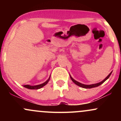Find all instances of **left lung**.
<instances>
[{
	"instance_id": "left-lung-1",
	"label": "left lung",
	"mask_w": 121,
	"mask_h": 121,
	"mask_svg": "<svg viewBox=\"0 0 121 121\" xmlns=\"http://www.w3.org/2000/svg\"><path fill=\"white\" fill-rule=\"evenodd\" d=\"M112 72H111L110 73V74H109V75H108V76H107V77H106V78H105V79H104V80H102V81H101L100 82L97 83V84H91V85H85V84H81V83L77 81H76V80H74V79H73V78H72V77H71V76H70V78H71L72 81H73V82H74L75 84L79 86H80V87H82V88H85V89H91V88H93V87H97V86H98L100 85H101L102 84H103V83L104 82H105V81H106V80H108V78H109V77H110V75H111V74H112Z\"/></svg>"
}]
</instances>
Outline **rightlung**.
<instances>
[{
  "instance_id": "add662e5",
  "label": "right lung",
  "mask_w": 121,
  "mask_h": 121,
  "mask_svg": "<svg viewBox=\"0 0 121 121\" xmlns=\"http://www.w3.org/2000/svg\"><path fill=\"white\" fill-rule=\"evenodd\" d=\"M50 78H51V76H49V78H48L46 81L44 82V83H43V84H41L37 85H35V86L30 85H24L23 86H24V87H26V88H27V89H39L41 88V87L44 86L45 85H47V84H48V82H49V80H50Z\"/></svg>"
}]
</instances>
